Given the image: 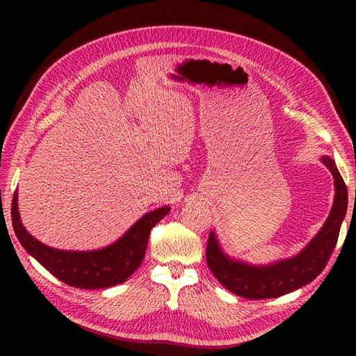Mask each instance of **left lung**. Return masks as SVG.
Returning <instances> with one entry per match:
<instances>
[{
    "mask_svg": "<svg viewBox=\"0 0 356 356\" xmlns=\"http://www.w3.org/2000/svg\"><path fill=\"white\" fill-rule=\"evenodd\" d=\"M322 161L334 177L336 197L324 227L297 257L266 267L248 266L224 255L213 233L209 234L207 263L224 288L250 300L275 298L310 284L324 270L337 245L341 221L346 215L348 188L334 160L324 157Z\"/></svg>",
    "mask_w": 356,
    "mask_h": 356,
    "instance_id": "8db88e82",
    "label": "left lung"
}]
</instances>
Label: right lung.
<instances>
[{
  "label": "right lung",
  "mask_w": 356,
  "mask_h": 356,
  "mask_svg": "<svg viewBox=\"0 0 356 356\" xmlns=\"http://www.w3.org/2000/svg\"><path fill=\"white\" fill-rule=\"evenodd\" d=\"M169 212L159 208L134 224L120 241L99 251H59L42 245L26 232L17 211V193L12 200V222L19 242L35 260L70 286L83 289L108 288L124 282L141 266L149 232Z\"/></svg>",
  "instance_id": "1"
}]
</instances>
